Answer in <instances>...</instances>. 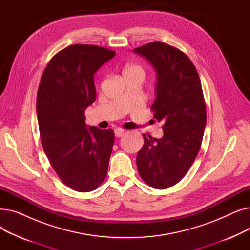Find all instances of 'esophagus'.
I'll list each match as a JSON object with an SVG mask.
<instances>
[{
  "mask_svg": "<svg viewBox=\"0 0 250 250\" xmlns=\"http://www.w3.org/2000/svg\"><path fill=\"white\" fill-rule=\"evenodd\" d=\"M114 134H115L116 138H120V137H122L125 134V130L123 128H121V127H117V128L114 129Z\"/></svg>",
  "mask_w": 250,
  "mask_h": 250,
  "instance_id": "1",
  "label": "esophagus"
}]
</instances>
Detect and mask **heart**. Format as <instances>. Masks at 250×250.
Segmentation results:
<instances>
[{"label": "heart", "instance_id": "1", "mask_svg": "<svg viewBox=\"0 0 250 250\" xmlns=\"http://www.w3.org/2000/svg\"><path fill=\"white\" fill-rule=\"evenodd\" d=\"M125 76H141L144 78L145 76V72H144V69L141 67L140 64H128L125 67L124 71Z\"/></svg>", "mask_w": 250, "mask_h": 250}]
</instances>
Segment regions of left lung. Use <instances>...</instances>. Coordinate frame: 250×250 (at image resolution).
Wrapping results in <instances>:
<instances>
[{
    "mask_svg": "<svg viewBox=\"0 0 250 250\" xmlns=\"http://www.w3.org/2000/svg\"><path fill=\"white\" fill-rule=\"evenodd\" d=\"M134 51L145 57L157 72L151 110L162 123L164 133L161 139L143 135L138 171L151 188L165 189L185 177L201 149L207 123L201 79L189 58L174 46L154 42Z\"/></svg>",
    "mask_w": 250,
    "mask_h": 250,
    "instance_id": "obj_1",
    "label": "left lung"
}]
</instances>
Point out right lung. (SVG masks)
Returning a JSON list of instances; mask_svg holds the SVG:
<instances>
[{"label": "right lung", "mask_w": 250, "mask_h": 250, "mask_svg": "<svg viewBox=\"0 0 250 250\" xmlns=\"http://www.w3.org/2000/svg\"><path fill=\"white\" fill-rule=\"evenodd\" d=\"M115 51L73 44L48 62L36 110L42 148L60 179L80 192L96 189L107 174L113 130L86 127L85 109L96 99L94 74Z\"/></svg>", "instance_id": "1"}]
</instances>
